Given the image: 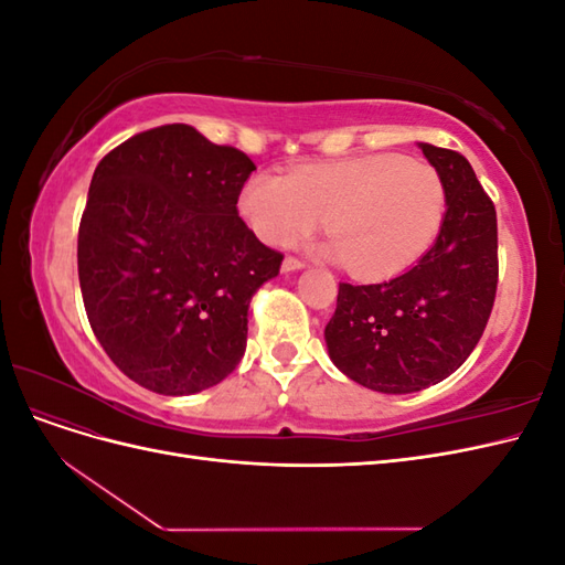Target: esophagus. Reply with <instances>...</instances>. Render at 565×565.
<instances>
[{
  "mask_svg": "<svg viewBox=\"0 0 565 565\" xmlns=\"http://www.w3.org/2000/svg\"><path fill=\"white\" fill-rule=\"evenodd\" d=\"M306 264L301 262V259H297V256H285V262H282V270L285 273H289V270H299V268H303Z\"/></svg>",
  "mask_w": 565,
  "mask_h": 565,
  "instance_id": "34e87169",
  "label": "esophagus"
}]
</instances>
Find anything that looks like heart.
I'll use <instances>...</instances> for the list:
<instances>
[{
  "instance_id": "obj_1",
  "label": "heart",
  "mask_w": 565,
  "mask_h": 565,
  "mask_svg": "<svg viewBox=\"0 0 565 565\" xmlns=\"http://www.w3.org/2000/svg\"><path fill=\"white\" fill-rule=\"evenodd\" d=\"M237 204L256 237L276 247L297 245L324 216L332 259L361 278H388L431 247L448 195L429 162L382 152L254 174Z\"/></svg>"
}]
</instances>
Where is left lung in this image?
Instances as JSON below:
<instances>
[{
  "instance_id": "left-lung-1",
  "label": "left lung",
  "mask_w": 565,
  "mask_h": 565,
  "mask_svg": "<svg viewBox=\"0 0 565 565\" xmlns=\"http://www.w3.org/2000/svg\"><path fill=\"white\" fill-rule=\"evenodd\" d=\"M446 183L434 247L403 276L339 282L324 328L332 363L372 391L413 393L452 374L476 349L498 295V214L457 150L419 143Z\"/></svg>"
}]
</instances>
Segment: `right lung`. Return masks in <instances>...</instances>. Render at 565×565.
<instances>
[{"mask_svg": "<svg viewBox=\"0 0 565 565\" xmlns=\"http://www.w3.org/2000/svg\"><path fill=\"white\" fill-rule=\"evenodd\" d=\"M254 169L188 125L136 134L98 162L77 235L82 299L143 388L185 396L241 363L249 299L282 262L237 214Z\"/></svg>", "mask_w": 565, "mask_h": 565, "instance_id": "right-lung-1", "label": "right lung"}]
</instances>
